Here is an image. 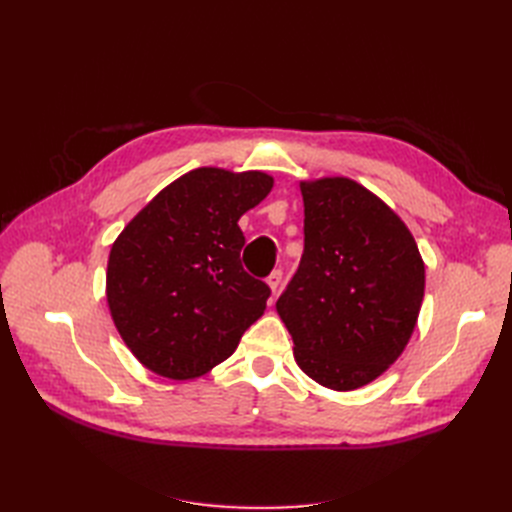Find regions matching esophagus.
Returning <instances> with one entry per match:
<instances>
[{"label": "esophagus", "instance_id": "esophagus-1", "mask_svg": "<svg viewBox=\"0 0 512 512\" xmlns=\"http://www.w3.org/2000/svg\"><path fill=\"white\" fill-rule=\"evenodd\" d=\"M267 284H269L271 292L275 294V292H277V288H280V284H282V271H280V269L271 271V275L267 277Z\"/></svg>", "mask_w": 512, "mask_h": 512}]
</instances>
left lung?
<instances>
[{"label": "left lung", "mask_w": 512, "mask_h": 512, "mask_svg": "<svg viewBox=\"0 0 512 512\" xmlns=\"http://www.w3.org/2000/svg\"><path fill=\"white\" fill-rule=\"evenodd\" d=\"M305 247L275 307L294 361L318 384L354 391L408 346L425 265L408 226L348 177L301 181Z\"/></svg>", "instance_id": "left-lung-1"}]
</instances>
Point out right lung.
<instances>
[{
    "instance_id": "right-lung-1",
    "label": "right lung",
    "mask_w": 512,
    "mask_h": 512,
    "mask_svg": "<svg viewBox=\"0 0 512 512\" xmlns=\"http://www.w3.org/2000/svg\"><path fill=\"white\" fill-rule=\"evenodd\" d=\"M273 188L260 170H190L138 211L108 254L106 301L153 374L192 380L237 350L269 286L241 267L239 218Z\"/></svg>"
}]
</instances>
